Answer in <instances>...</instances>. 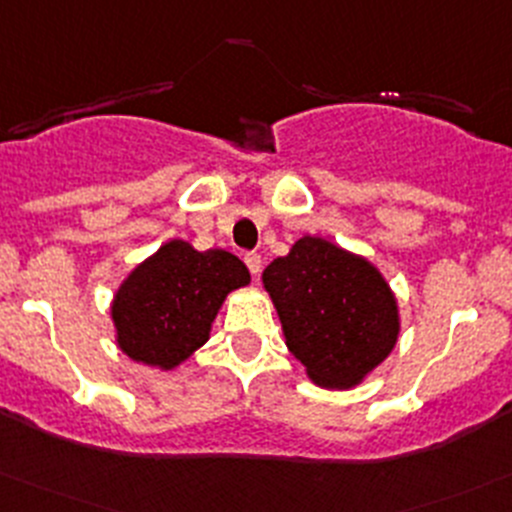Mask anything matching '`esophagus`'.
<instances>
[{
	"instance_id": "obj_1",
	"label": "esophagus",
	"mask_w": 512,
	"mask_h": 512,
	"mask_svg": "<svg viewBox=\"0 0 512 512\" xmlns=\"http://www.w3.org/2000/svg\"><path fill=\"white\" fill-rule=\"evenodd\" d=\"M243 261H246L248 271H251L253 276L261 274V256H259V253H246V256H243Z\"/></svg>"
}]
</instances>
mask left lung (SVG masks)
<instances>
[{
    "label": "left lung",
    "instance_id": "1",
    "mask_svg": "<svg viewBox=\"0 0 512 512\" xmlns=\"http://www.w3.org/2000/svg\"><path fill=\"white\" fill-rule=\"evenodd\" d=\"M261 279L286 347L319 387H354L397 344L399 309L384 276L326 238H299Z\"/></svg>",
    "mask_w": 512,
    "mask_h": 512
}]
</instances>
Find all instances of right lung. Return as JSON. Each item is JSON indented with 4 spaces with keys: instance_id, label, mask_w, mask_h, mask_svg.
I'll return each instance as SVG.
<instances>
[{
    "instance_id": "1",
    "label": "right lung",
    "mask_w": 512,
    "mask_h": 512,
    "mask_svg": "<svg viewBox=\"0 0 512 512\" xmlns=\"http://www.w3.org/2000/svg\"><path fill=\"white\" fill-rule=\"evenodd\" d=\"M251 281L238 256L188 241L163 243L135 266L113 299L118 347L133 362L175 369L208 342L223 299Z\"/></svg>"
}]
</instances>
